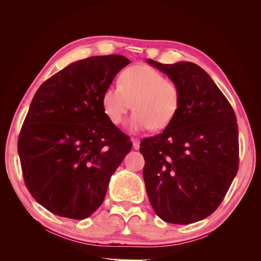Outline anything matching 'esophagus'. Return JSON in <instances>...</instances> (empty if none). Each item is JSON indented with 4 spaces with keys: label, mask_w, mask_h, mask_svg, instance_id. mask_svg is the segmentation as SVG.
<instances>
[{
    "label": "esophagus",
    "mask_w": 261,
    "mask_h": 261,
    "mask_svg": "<svg viewBox=\"0 0 261 261\" xmlns=\"http://www.w3.org/2000/svg\"><path fill=\"white\" fill-rule=\"evenodd\" d=\"M132 143H133V148H134V149H135V150H138V149H139V147H140V141H139L138 139L133 138V139H132Z\"/></svg>",
    "instance_id": "esophagus-1"
}]
</instances>
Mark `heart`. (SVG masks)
<instances>
[{"label":"heart","instance_id":"1","mask_svg":"<svg viewBox=\"0 0 261 261\" xmlns=\"http://www.w3.org/2000/svg\"><path fill=\"white\" fill-rule=\"evenodd\" d=\"M179 103L177 85L147 65L126 68L118 78V85L108 86L101 97L102 110L114 125H120L134 107L136 111L127 122L130 132L168 127L176 116Z\"/></svg>","mask_w":261,"mask_h":261}]
</instances>
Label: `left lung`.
<instances>
[{
    "label": "left lung",
    "mask_w": 261,
    "mask_h": 261,
    "mask_svg": "<svg viewBox=\"0 0 261 261\" xmlns=\"http://www.w3.org/2000/svg\"><path fill=\"white\" fill-rule=\"evenodd\" d=\"M147 62L180 92L174 120L160 135L140 143L148 198L165 222L194 223L216 211L238 173L236 116L222 91L195 63Z\"/></svg>",
    "instance_id": "1"
}]
</instances>
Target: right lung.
<instances>
[{"label":"right lung","mask_w":261,"mask_h":261,"mask_svg":"<svg viewBox=\"0 0 261 261\" xmlns=\"http://www.w3.org/2000/svg\"><path fill=\"white\" fill-rule=\"evenodd\" d=\"M130 61L122 55L72 63L37 90L18 138L29 193L54 215L84 220L103 201L109 181L132 149L110 122L101 97Z\"/></svg>","instance_id":"right-lung-1"}]
</instances>
